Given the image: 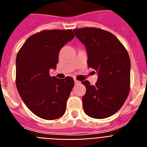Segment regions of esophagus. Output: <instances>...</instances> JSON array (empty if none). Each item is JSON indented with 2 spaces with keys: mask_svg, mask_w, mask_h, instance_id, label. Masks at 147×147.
Instances as JSON below:
<instances>
[{
  "mask_svg": "<svg viewBox=\"0 0 147 147\" xmlns=\"http://www.w3.org/2000/svg\"><path fill=\"white\" fill-rule=\"evenodd\" d=\"M74 82H75V85H79V84H80V82H79V81H78V80H76V79H75V80H74Z\"/></svg>",
  "mask_w": 147,
  "mask_h": 147,
  "instance_id": "esophagus-1",
  "label": "esophagus"
}]
</instances>
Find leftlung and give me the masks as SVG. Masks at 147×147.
<instances>
[{
    "label": "left lung",
    "mask_w": 147,
    "mask_h": 147,
    "mask_svg": "<svg viewBox=\"0 0 147 147\" xmlns=\"http://www.w3.org/2000/svg\"><path fill=\"white\" fill-rule=\"evenodd\" d=\"M85 45L88 66L98 73L95 85L88 81L82 97L83 109L88 116L96 119L111 117L121 109L130 91V60L118 39L111 33L93 27L73 30Z\"/></svg>",
    "instance_id": "obj_1"
}]
</instances>
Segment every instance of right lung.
<instances>
[{
    "mask_svg": "<svg viewBox=\"0 0 147 147\" xmlns=\"http://www.w3.org/2000/svg\"><path fill=\"white\" fill-rule=\"evenodd\" d=\"M74 36L71 30L42 31L30 36L17 53V91L26 107L40 118L55 120L65 114L74 79L52 77L49 70L56 69L60 49Z\"/></svg>",
    "mask_w": 147,
    "mask_h": 147,
    "instance_id": "add662e5",
    "label": "right lung"
}]
</instances>
